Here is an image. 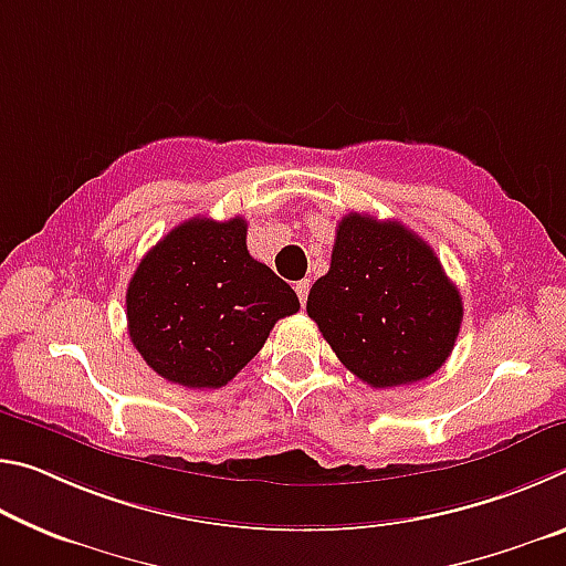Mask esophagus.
<instances>
[{
  "label": "esophagus",
  "instance_id": "1",
  "mask_svg": "<svg viewBox=\"0 0 566 566\" xmlns=\"http://www.w3.org/2000/svg\"><path fill=\"white\" fill-rule=\"evenodd\" d=\"M294 292H296V296H300V302H302V306H304V304H306V294H310V280L296 282V284H294Z\"/></svg>",
  "mask_w": 566,
  "mask_h": 566
}]
</instances>
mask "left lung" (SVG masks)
Masks as SVG:
<instances>
[{
  "mask_svg": "<svg viewBox=\"0 0 566 566\" xmlns=\"http://www.w3.org/2000/svg\"><path fill=\"white\" fill-rule=\"evenodd\" d=\"M306 314L354 377L389 389L427 379L454 349L462 294L434 249L399 222L352 212Z\"/></svg>",
  "mask_w": 566,
  "mask_h": 566,
  "instance_id": "8db88e82",
  "label": "left lung"
}]
</instances>
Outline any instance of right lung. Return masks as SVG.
<instances>
[{
	"label": "right lung",
	"instance_id": "1",
	"mask_svg": "<svg viewBox=\"0 0 566 566\" xmlns=\"http://www.w3.org/2000/svg\"><path fill=\"white\" fill-rule=\"evenodd\" d=\"M294 312L292 286L247 252L242 217L187 219L127 286L132 344L159 377L189 389L224 387Z\"/></svg>",
	"mask_w": 566,
	"mask_h": 566
}]
</instances>
